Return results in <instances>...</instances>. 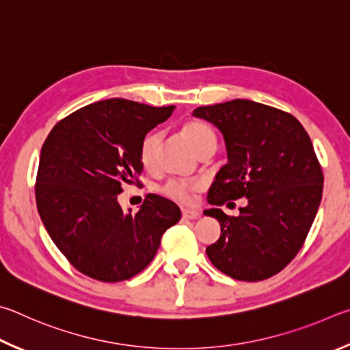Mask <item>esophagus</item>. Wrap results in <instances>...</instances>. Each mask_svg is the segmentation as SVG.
Returning <instances> with one entry per match:
<instances>
[{
  "label": "esophagus",
  "mask_w": 350,
  "mask_h": 350,
  "mask_svg": "<svg viewBox=\"0 0 350 350\" xmlns=\"http://www.w3.org/2000/svg\"><path fill=\"white\" fill-rule=\"evenodd\" d=\"M183 217L189 218V219H195L201 217V212L195 211V209H183Z\"/></svg>",
  "instance_id": "1"
}]
</instances>
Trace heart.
<instances>
[{
    "mask_svg": "<svg viewBox=\"0 0 350 350\" xmlns=\"http://www.w3.org/2000/svg\"><path fill=\"white\" fill-rule=\"evenodd\" d=\"M183 135H185L187 143L193 147L195 152H198L201 147H204L206 144L217 143L215 133H213L212 129L203 121H189L187 124L183 127ZM159 143H161V135L158 132H152L143 139L139 149V159L144 167H152V165L155 164ZM198 187V183L170 180L167 185L164 186L163 191L167 197L176 201H181V203H187V201H191V193L193 191H197Z\"/></svg>",
    "mask_w": 350,
    "mask_h": 350,
    "instance_id": "1",
    "label": "heart"
}]
</instances>
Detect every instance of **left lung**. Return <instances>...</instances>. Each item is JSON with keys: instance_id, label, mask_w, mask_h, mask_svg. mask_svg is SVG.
I'll list each match as a JSON object with an SVG mask.
<instances>
[{"instance_id": "1", "label": "left lung", "mask_w": 350, "mask_h": 350, "mask_svg": "<svg viewBox=\"0 0 350 350\" xmlns=\"http://www.w3.org/2000/svg\"><path fill=\"white\" fill-rule=\"evenodd\" d=\"M192 115L221 132L228 152L209 204L247 198L240 217L204 211L221 226L206 254L234 280L272 277L301 249L321 203L323 172L309 135L295 116L249 100L197 107Z\"/></svg>"}]
</instances>
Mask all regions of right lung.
Instances as JSON below:
<instances>
[{
    "label": "right lung",
    "instance_id": "right-lung-1",
    "mask_svg": "<svg viewBox=\"0 0 350 350\" xmlns=\"http://www.w3.org/2000/svg\"><path fill=\"white\" fill-rule=\"evenodd\" d=\"M175 106L110 98L66 116L42 144L36 207L61 254L90 278L118 283L157 255L161 237L180 221L174 201L147 195L137 213L118 203L122 185L141 174V143Z\"/></svg>",
    "mask_w": 350,
    "mask_h": 350
}]
</instances>
